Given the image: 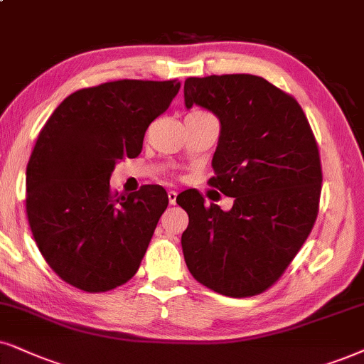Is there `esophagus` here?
I'll list each match as a JSON object with an SVG mask.
<instances>
[{"instance_id": "esophagus-1", "label": "esophagus", "mask_w": 364, "mask_h": 364, "mask_svg": "<svg viewBox=\"0 0 364 364\" xmlns=\"http://www.w3.org/2000/svg\"><path fill=\"white\" fill-rule=\"evenodd\" d=\"M176 198H178V193L176 191H168L169 205H176Z\"/></svg>"}]
</instances>
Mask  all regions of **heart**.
<instances>
[{"label": "heart", "mask_w": 364, "mask_h": 364, "mask_svg": "<svg viewBox=\"0 0 364 364\" xmlns=\"http://www.w3.org/2000/svg\"><path fill=\"white\" fill-rule=\"evenodd\" d=\"M195 112H200V110H195Z\"/></svg>", "instance_id": "heart-1"}]
</instances>
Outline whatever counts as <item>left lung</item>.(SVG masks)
Returning <instances> with one entry per match:
<instances>
[{"label": "left lung", "mask_w": 364, "mask_h": 364, "mask_svg": "<svg viewBox=\"0 0 364 364\" xmlns=\"http://www.w3.org/2000/svg\"><path fill=\"white\" fill-rule=\"evenodd\" d=\"M220 119L210 186L233 198L232 210L205 205L200 193L178 205L190 216L181 235L193 277L228 297H250L277 282L319 211V149L292 95L248 73L190 77L185 105Z\"/></svg>", "instance_id": "1"}]
</instances>
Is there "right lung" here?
I'll return each mask as SVG.
<instances>
[{
    "mask_svg": "<svg viewBox=\"0 0 364 364\" xmlns=\"http://www.w3.org/2000/svg\"><path fill=\"white\" fill-rule=\"evenodd\" d=\"M179 85L124 79L80 89L41 127L26 166V215L43 259L73 287L105 292L139 269L168 195L158 185L119 195L109 179L117 161L141 153Z\"/></svg>",
    "mask_w": 364,
    "mask_h": 364,
    "instance_id": "add662e5",
    "label": "right lung"
}]
</instances>
